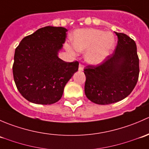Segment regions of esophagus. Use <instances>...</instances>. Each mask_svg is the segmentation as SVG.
Segmentation results:
<instances>
[{
	"mask_svg": "<svg viewBox=\"0 0 149 149\" xmlns=\"http://www.w3.org/2000/svg\"><path fill=\"white\" fill-rule=\"evenodd\" d=\"M79 70H84V65L82 63H79Z\"/></svg>",
	"mask_w": 149,
	"mask_h": 149,
	"instance_id": "1",
	"label": "esophagus"
}]
</instances>
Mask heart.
I'll return each mask as SVG.
<instances>
[{
	"mask_svg": "<svg viewBox=\"0 0 149 149\" xmlns=\"http://www.w3.org/2000/svg\"><path fill=\"white\" fill-rule=\"evenodd\" d=\"M115 39L110 32L96 29H78L72 37V45L76 50L82 52L87 49L85 59L91 64L102 63L110 53L115 45ZM66 48L73 52L69 46Z\"/></svg>",
	"mask_w": 149,
	"mask_h": 149,
	"instance_id": "1",
	"label": "heart"
}]
</instances>
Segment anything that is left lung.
Segmentation results:
<instances>
[{
	"mask_svg": "<svg viewBox=\"0 0 149 149\" xmlns=\"http://www.w3.org/2000/svg\"><path fill=\"white\" fill-rule=\"evenodd\" d=\"M118 40L113 53L100 64L84 68V90L87 98L98 104H109L127 97L139 76L136 44L123 33L115 32Z\"/></svg>",
	"mask_w": 149,
	"mask_h": 149,
	"instance_id": "obj_1",
	"label": "left lung"
}]
</instances>
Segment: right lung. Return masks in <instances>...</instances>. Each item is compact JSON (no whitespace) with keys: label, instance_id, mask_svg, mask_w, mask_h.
I'll return each instance as SVG.
<instances>
[{"label":"right lung","instance_id":"add662e5","mask_svg":"<svg viewBox=\"0 0 149 149\" xmlns=\"http://www.w3.org/2000/svg\"><path fill=\"white\" fill-rule=\"evenodd\" d=\"M64 27L45 26L22 39L15 49L13 75L20 94L30 102L51 104L61 100L64 87L79 69L58 52L65 42Z\"/></svg>","mask_w":149,"mask_h":149}]
</instances>
